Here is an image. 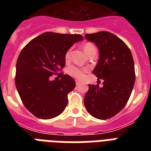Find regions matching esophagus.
<instances>
[{
	"label": "esophagus",
	"mask_w": 151,
	"mask_h": 151,
	"mask_svg": "<svg viewBox=\"0 0 151 151\" xmlns=\"http://www.w3.org/2000/svg\"><path fill=\"white\" fill-rule=\"evenodd\" d=\"M81 85L80 81H76V85L78 86V85Z\"/></svg>",
	"instance_id": "34e87169"
}]
</instances>
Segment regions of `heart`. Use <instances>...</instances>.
<instances>
[{
  "label": "heart",
  "instance_id": "obj_1",
  "mask_svg": "<svg viewBox=\"0 0 151 151\" xmlns=\"http://www.w3.org/2000/svg\"><path fill=\"white\" fill-rule=\"evenodd\" d=\"M94 48L95 46L93 45L92 44L87 43L84 45L83 49H84V51L85 52V53L87 54L88 52L90 51V49H92V48ZM70 51H68V52L66 53V55H65L66 59H68L69 58H70ZM85 70H86V69H81L74 66H72L68 68L69 74L70 76H72L73 78H76V79H81V78L84 77V72H85Z\"/></svg>",
  "mask_w": 151,
  "mask_h": 151
}]
</instances>
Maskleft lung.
Returning <instances> with one entry per match:
<instances>
[{"mask_svg":"<svg viewBox=\"0 0 151 151\" xmlns=\"http://www.w3.org/2000/svg\"><path fill=\"white\" fill-rule=\"evenodd\" d=\"M99 52L92 73L103 79V86L88 85L84 104L92 117L109 119L126 105L133 88L136 75L132 52L124 41L107 31L85 34Z\"/></svg>","mask_w":151,"mask_h":151,"instance_id":"left-lung-1","label":"left lung"}]
</instances>
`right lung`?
<instances>
[{"label": "right lung", "mask_w": 151, "mask_h": 151, "mask_svg": "<svg viewBox=\"0 0 151 151\" xmlns=\"http://www.w3.org/2000/svg\"><path fill=\"white\" fill-rule=\"evenodd\" d=\"M80 34L46 32L25 46L16 63L15 86L27 110L41 119H51L63 113L67 94L75 88L68 74H59V81H51L65 66L67 51L82 41Z\"/></svg>", "instance_id": "obj_1"}]
</instances>
